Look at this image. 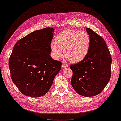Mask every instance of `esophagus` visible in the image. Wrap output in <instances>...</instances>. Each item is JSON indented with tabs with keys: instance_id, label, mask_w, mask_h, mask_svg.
<instances>
[{
	"instance_id": "obj_1",
	"label": "esophagus",
	"mask_w": 121,
	"mask_h": 121,
	"mask_svg": "<svg viewBox=\"0 0 121 121\" xmlns=\"http://www.w3.org/2000/svg\"><path fill=\"white\" fill-rule=\"evenodd\" d=\"M68 65L67 64H65V63H62V67L63 68H65V67H68Z\"/></svg>"
}]
</instances>
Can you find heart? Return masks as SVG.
<instances>
[{
	"label": "heart",
	"instance_id": "1",
	"mask_svg": "<svg viewBox=\"0 0 121 121\" xmlns=\"http://www.w3.org/2000/svg\"><path fill=\"white\" fill-rule=\"evenodd\" d=\"M50 44L52 57L58 60L65 52L66 57L73 63L84 60L90 46V36L86 32L67 29L56 37Z\"/></svg>",
	"mask_w": 121,
	"mask_h": 121
}]
</instances>
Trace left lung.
I'll list each match as a JSON object with an SVG mask.
<instances>
[{
  "instance_id": "obj_1",
  "label": "left lung",
  "mask_w": 121,
  "mask_h": 121,
  "mask_svg": "<svg viewBox=\"0 0 121 121\" xmlns=\"http://www.w3.org/2000/svg\"><path fill=\"white\" fill-rule=\"evenodd\" d=\"M86 30L90 38L89 51L84 60L70 66L71 83L78 94L91 97L100 94L108 83L112 59L104 39L89 28Z\"/></svg>"
}]
</instances>
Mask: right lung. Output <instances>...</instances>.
Masks as SVG:
<instances>
[{"mask_svg":"<svg viewBox=\"0 0 121 121\" xmlns=\"http://www.w3.org/2000/svg\"><path fill=\"white\" fill-rule=\"evenodd\" d=\"M54 29L37 30L16 43L9 60L11 78L23 94L44 95L61 69V63L50 55Z\"/></svg>","mask_w":121,"mask_h":121,"instance_id":"right-lung-1","label":"right lung"}]
</instances>
